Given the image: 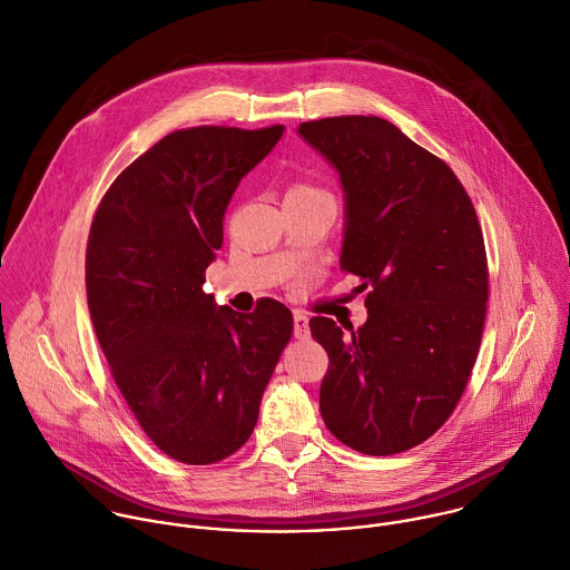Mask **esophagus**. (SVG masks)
<instances>
[{"label":"esophagus","instance_id":"esophagus-1","mask_svg":"<svg viewBox=\"0 0 570 570\" xmlns=\"http://www.w3.org/2000/svg\"><path fill=\"white\" fill-rule=\"evenodd\" d=\"M293 335L297 340H306L308 337V317L302 313L293 315Z\"/></svg>","mask_w":570,"mask_h":570}]
</instances>
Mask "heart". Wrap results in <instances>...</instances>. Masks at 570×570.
Masks as SVG:
<instances>
[{"label":"heart","mask_w":570,"mask_h":570,"mask_svg":"<svg viewBox=\"0 0 570 570\" xmlns=\"http://www.w3.org/2000/svg\"><path fill=\"white\" fill-rule=\"evenodd\" d=\"M311 195H324V193L320 188H315L311 184H302V181L293 184L286 193V197H311Z\"/></svg>","instance_id":"b5f03b06"}]
</instances>
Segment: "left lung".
I'll return each instance as SVG.
<instances>
[{"label": "left lung", "mask_w": 570, "mask_h": 570, "mask_svg": "<svg viewBox=\"0 0 570 570\" xmlns=\"http://www.w3.org/2000/svg\"><path fill=\"white\" fill-rule=\"evenodd\" d=\"M297 132L340 173V266L371 288L364 326L311 320L331 362L320 411L353 451L395 455L451 417L471 377L489 302L482 228L446 161L391 121L344 115Z\"/></svg>", "instance_id": "left-lung-1"}]
</instances>
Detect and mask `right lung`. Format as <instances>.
<instances>
[{"label": "right lung", "mask_w": 570, "mask_h": 570, "mask_svg": "<svg viewBox=\"0 0 570 570\" xmlns=\"http://www.w3.org/2000/svg\"><path fill=\"white\" fill-rule=\"evenodd\" d=\"M282 132L175 130L110 184L92 217L86 297L99 346L144 433L184 464L246 444L293 335L284 304L266 297L239 315L202 288L237 184Z\"/></svg>", "instance_id": "add662e5"}]
</instances>
